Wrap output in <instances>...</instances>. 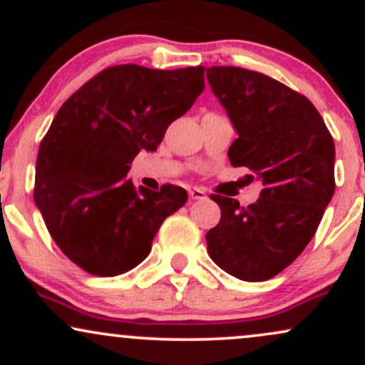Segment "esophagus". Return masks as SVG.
<instances>
[{"label": "esophagus", "mask_w": 365, "mask_h": 365, "mask_svg": "<svg viewBox=\"0 0 365 365\" xmlns=\"http://www.w3.org/2000/svg\"><path fill=\"white\" fill-rule=\"evenodd\" d=\"M188 195H190V199H194V200H204L207 197L206 190H202V188H199V187L192 188V190L188 192Z\"/></svg>", "instance_id": "obj_1"}]
</instances>
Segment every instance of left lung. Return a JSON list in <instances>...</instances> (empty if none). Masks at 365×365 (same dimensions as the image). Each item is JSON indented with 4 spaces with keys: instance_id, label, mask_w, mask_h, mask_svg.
<instances>
[{
    "instance_id": "8db88e82",
    "label": "left lung",
    "mask_w": 365,
    "mask_h": 365,
    "mask_svg": "<svg viewBox=\"0 0 365 365\" xmlns=\"http://www.w3.org/2000/svg\"><path fill=\"white\" fill-rule=\"evenodd\" d=\"M206 75L238 133L230 163L262 182L247 207L211 195L221 220L207 232V252L228 274L264 282L316 233L334 194V142L314 104L284 83L238 66H211Z\"/></svg>"
}]
</instances>
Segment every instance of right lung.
Returning <instances> with one entry per match:
<instances>
[{"instance_id":"1","label":"right lung","mask_w":365,"mask_h":365,"mask_svg":"<svg viewBox=\"0 0 365 365\" xmlns=\"http://www.w3.org/2000/svg\"><path fill=\"white\" fill-rule=\"evenodd\" d=\"M204 66L115 65L73 92L41 140L34 200L49 235L94 276L133 269L159 226L187 202L185 188H137L127 178L140 150H156L171 121L204 91Z\"/></svg>"}]
</instances>
